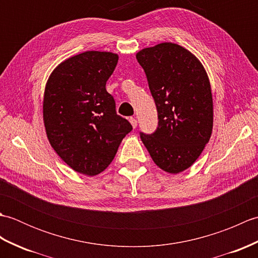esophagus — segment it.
<instances>
[{
	"label": "esophagus",
	"mask_w": 258,
	"mask_h": 258,
	"mask_svg": "<svg viewBox=\"0 0 258 258\" xmlns=\"http://www.w3.org/2000/svg\"><path fill=\"white\" fill-rule=\"evenodd\" d=\"M130 122H131V124H132L134 128L136 127V126H138V119H136L135 117H130Z\"/></svg>",
	"instance_id": "obj_1"
}]
</instances>
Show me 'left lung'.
Masks as SVG:
<instances>
[{
	"label": "left lung",
	"mask_w": 258,
	"mask_h": 258,
	"mask_svg": "<svg viewBox=\"0 0 258 258\" xmlns=\"http://www.w3.org/2000/svg\"><path fill=\"white\" fill-rule=\"evenodd\" d=\"M154 98L155 132L141 140L156 165L177 174L193 164L212 135L213 98L208 76L189 51L161 43L136 54Z\"/></svg>",
	"instance_id": "8db88e82"
}]
</instances>
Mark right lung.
<instances>
[{
    "instance_id": "right-lung-1",
    "label": "right lung",
    "mask_w": 258,
    "mask_h": 258,
    "mask_svg": "<svg viewBox=\"0 0 258 258\" xmlns=\"http://www.w3.org/2000/svg\"><path fill=\"white\" fill-rule=\"evenodd\" d=\"M117 61L109 52L81 53L59 64L45 87L43 118L50 144L70 167L89 176L111 164L133 130L117 115L105 87Z\"/></svg>"
}]
</instances>
